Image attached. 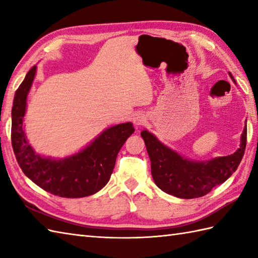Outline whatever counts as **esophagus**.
<instances>
[{
  "label": "esophagus",
  "mask_w": 258,
  "mask_h": 258,
  "mask_svg": "<svg viewBox=\"0 0 258 258\" xmlns=\"http://www.w3.org/2000/svg\"><path fill=\"white\" fill-rule=\"evenodd\" d=\"M133 122L135 125H143L146 122V118L144 116V114L142 113H136L133 115Z\"/></svg>",
  "instance_id": "esophagus-1"
}]
</instances>
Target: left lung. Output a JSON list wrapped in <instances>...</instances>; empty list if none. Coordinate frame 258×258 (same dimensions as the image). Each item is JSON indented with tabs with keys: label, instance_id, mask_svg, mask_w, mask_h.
Returning a JSON list of instances; mask_svg holds the SVG:
<instances>
[{
	"label": "left lung",
	"instance_id": "left-lung-1",
	"mask_svg": "<svg viewBox=\"0 0 258 258\" xmlns=\"http://www.w3.org/2000/svg\"><path fill=\"white\" fill-rule=\"evenodd\" d=\"M231 75L232 80L235 82ZM151 160L152 176L165 193L179 199H197L225 182L236 171L244 156L247 127H244L239 149L232 155L213 158L207 162L189 161L162 144L144 130L141 133Z\"/></svg>",
	"mask_w": 258,
	"mask_h": 258
}]
</instances>
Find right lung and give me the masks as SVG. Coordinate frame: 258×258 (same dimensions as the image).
I'll use <instances>...</instances> for the list:
<instances>
[{
    "label": "right lung",
    "mask_w": 258,
    "mask_h": 258,
    "mask_svg": "<svg viewBox=\"0 0 258 258\" xmlns=\"http://www.w3.org/2000/svg\"><path fill=\"white\" fill-rule=\"evenodd\" d=\"M36 74V65L27 72L16 90L12 107L13 151L22 171L33 183L53 195L80 199L95 194L111 178L118 152L134 133L131 122L112 126L76 154L54 160L36 154L23 128L26 98Z\"/></svg>",
    "instance_id": "obj_1"
}]
</instances>
